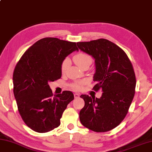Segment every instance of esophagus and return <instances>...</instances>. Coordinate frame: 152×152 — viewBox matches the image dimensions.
<instances>
[{"instance_id": "obj_1", "label": "esophagus", "mask_w": 152, "mask_h": 152, "mask_svg": "<svg viewBox=\"0 0 152 152\" xmlns=\"http://www.w3.org/2000/svg\"><path fill=\"white\" fill-rule=\"evenodd\" d=\"M79 96H80V95H79V94H74V97H75V99H77V98H79Z\"/></svg>"}]
</instances>
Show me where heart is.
<instances>
[{"mask_svg":"<svg viewBox=\"0 0 152 152\" xmlns=\"http://www.w3.org/2000/svg\"><path fill=\"white\" fill-rule=\"evenodd\" d=\"M73 60L74 62L76 63L77 65H78L79 67L81 68L82 66H83L84 65H90V64L92 62V57L90 56L89 55L87 54V53H79L78 54H77L74 56L73 57ZM68 65V59L66 58V59L64 60L63 61L62 64H61V71L63 72L65 71L66 67H67ZM84 84L83 81H79L77 82V83L73 84V87L75 89H80L81 86Z\"/></svg>","mask_w":152,"mask_h":152,"instance_id":"1","label":"heart"}]
</instances>
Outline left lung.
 <instances>
[{
    "instance_id": "obj_1",
    "label": "left lung",
    "mask_w": 152,
    "mask_h": 152,
    "mask_svg": "<svg viewBox=\"0 0 152 152\" xmlns=\"http://www.w3.org/2000/svg\"><path fill=\"white\" fill-rule=\"evenodd\" d=\"M77 45L94 58V89L103 92L100 98L81 95L85 106L79 112L80 121L94 132L110 131L123 121L134 99L136 79L132 63L120 47L107 39Z\"/></svg>"
}]
</instances>
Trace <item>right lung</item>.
I'll return each mask as SVG.
<instances>
[{"label": "right lung", "mask_w": 152, "mask_h": 152, "mask_svg": "<svg viewBox=\"0 0 152 152\" xmlns=\"http://www.w3.org/2000/svg\"><path fill=\"white\" fill-rule=\"evenodd\" d=\"M75 50V42L47 37L29 47L16 65L12 79L18 110L33 131L46 133L59 126L63 111L74 99L69 91L53 96L49 83L61 77V64Z\"/></svg>", "instance_id": "obj_1"}]
</instances>
